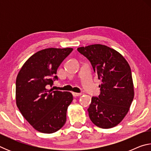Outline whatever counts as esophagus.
Returning a JSON list of instances; mask_svg holds the SVG:
<instances>
[{"mask_svg": "<svg viewBox=\"0 0 151 151\" xmlns=\"http://www.w3.org/2000/svg\"><path fill=\"white\" fill-rule=\"evenodd\" d=\"M73 96H81V93H73Z\"/></svg>", "mask_w": 151, "mask_h": 151, "instance_id": "obj_1", "label": "esophagus"}]
</instances>
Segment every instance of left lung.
I'll use <instances>...</instances> for the list:
<instances>
[{"mask_svg":"<svg viewBox=\"0 0 151 151\" xmlns=\"http://www.w3.org/2000/svg\"><path fill=\"white\" fill-rule=\"evenodd\" d=\"M77 50L87 58L102 81L101 93L92 97L88 109L90 119L102 129L116 126L126 116L134 98L129 63L116 50L105 45H92Z\"/></svg>","mask_w":151,"mask_h":151,"instance_id":"1","label":"left lung"}]
</instances>
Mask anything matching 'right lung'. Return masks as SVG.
Instances as JSON below:
<instances>
[{"label":"right lung","mask_w":151,"mask_h":151,"mask_svg":"<svg viewBox=\"0 0 151 151\" xmlns=\"http://www.w3.org/2000/svg\"><path fill=\"white\" fill-rule=\"evenodd\" d=\"M73 50L49 48L40 50L26 61L17 75V107L24 118L40 132L52 133L66 122L72 94L47 87L58 80V66Z\"/></svg>","instance_id":"1"}]
</instances>
